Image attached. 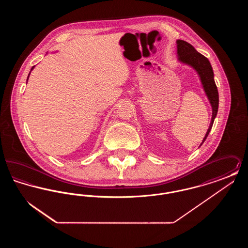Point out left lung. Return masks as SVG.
Instances as JSON below:
<instances>
[{"label":"left lung","mask_w":248,"mask_h":248,"mask_svg":"<svg viewBox=\"0 0 248 248\" xmlns=\"http://www.w3.org/2000/svg\"><path fill=\"white\" fill-rule=\"evenodd\" d=\"M177 48L178 61L190 66L198 73L203 91L205 92V94L212 107V118L210 122V125L207 129L202 141L201 143V147L206 140V138L208 137V134L212 128L214 120L217 114V109H218V92L214 80V71L209 60L199 52H197L196 49L189 43L183 40H177Z\"/></svg>","instance_id":"8db88e82"}]
</instances>
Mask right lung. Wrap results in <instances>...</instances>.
<instances>
[{
  "instance_id": "1",
  "label": "right lung",
  "mask_w": 248,
  "mask_h": 248,
  "mask_svg": "<svg viewBox=\"0 0 248 248\" xmlns=\"http://www.w3.org/2000/svg\"><path fill=\"white\" fill-rule=\"evenodd\" d=\"M34 69V66L31 68V71H32ZM31 71H30V73H29V75H28V79H29V77H30V74H31ZM28 79H27V81H28Z\"/></svg>"
}]
</instances>
